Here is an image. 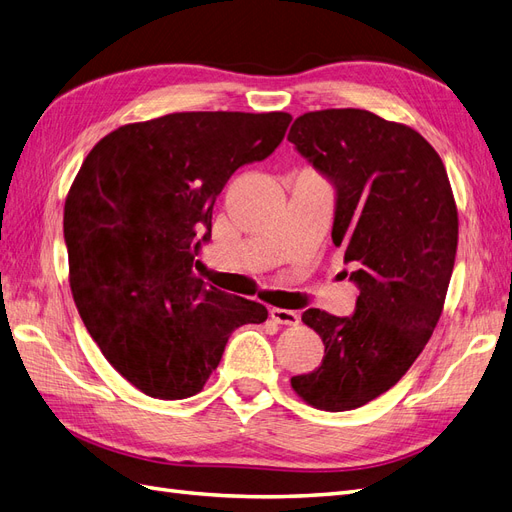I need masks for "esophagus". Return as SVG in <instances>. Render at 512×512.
I'll list each match as a JSON object with an SVG mask.
<instances>
[{
    "mask_svg": "<svg viewBox=\"0 0 512 512\" xmlns=\"http://www.w3.org/2000/svg\"><path fill=\"white\" fill-rule=\"evenodd\" d=\"M271 320L277 324H288V327H294V324H299V314L292 312V309H280V307H273L269 312Z\"/></svg>",
    "mask_w": 512,
    "mask_h": 512,
    "instance_id": "34e87169",
    "label": "esophagus"
}]
</instances>
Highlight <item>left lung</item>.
<instances>
[{"mask_svg": "<svg viewBox=\"0 0 512 512\" xmlns=\"http://www.w3.org/2000/svg\"><path fill=\"white\" fill-rule=\"evenodd\" d=\"M288 141L335 188L333 243L359 288L350 316L309 307L324 342L318 369L290 380L327 412L365 406L406 374L436 329L457 254V207L425 138L361 108L294 119Z\"/></svg>", "mask_w": 512, "mask_h": 512, "instance_id": "1", "label": "left lung"}]
</instances>
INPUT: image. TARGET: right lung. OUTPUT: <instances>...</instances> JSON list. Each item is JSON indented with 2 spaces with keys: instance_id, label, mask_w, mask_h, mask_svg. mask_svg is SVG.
<instances>
[{
  "instance_id": "add662e5",
  "label": "right lung",
  "mask_w": 512,
  "mask_h": 512,
  "mask_svg": "<svg viewBox=\"0 0 512 512\" xmlns=\"http://www.w3.org/2000/svg\"><path fill=\"white\" fill-rule=\"evenodd\" d=\"M288 113H173L130 123L89 151L64 207L70 288L89 335L149 397L185 399L230 333L267 307L194 273L228 179L284 141Z\"/></svg>"
}]
</instances>
